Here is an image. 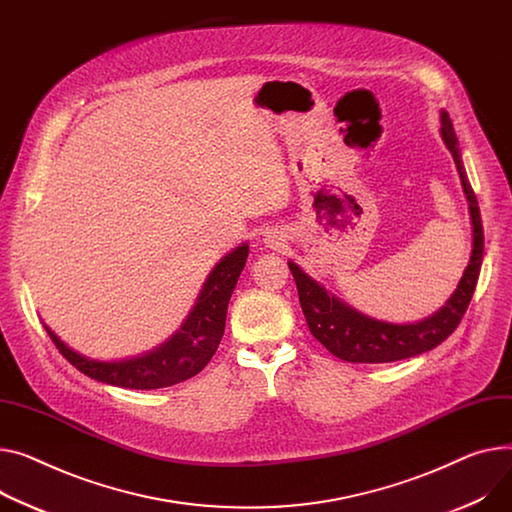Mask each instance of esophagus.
I'll use <instances>...</instances> for the list:
<instances>
[{"mask_svg": "<svg viewBox=\"0 0 512 512\" xmlns=\"http://www.w3.org/2000/svg\"><path fill=\"white\" fill-rule=\"evenodd\" d=\"M265 245L271 249H278L282 245V238L276 232H267L265 234Z\"/></svg>", "mask_w": 512, "mask_h": 512, "instance_id": "1", "label": "esophagus"}]
</instances>
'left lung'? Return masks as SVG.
Segmentation results:
<instances>
[{"label":"left lung","mask_w":512,"mask_h":512,"mask_svg":"<svg viewBox=\"0 0 512 512\" xmlns=\"http://www.w3.org/2000/svg\"><path fill=\"white\" fill-rule=\"evenodd\" d=\"M440 123H442L440 127L442 140H445L449 152L453 154L465 197L469 201V214H471V226H473V249L469 257V265L463 271V278L457 290L453 292V296L447 300V304L442 306V309H438L432 317L424 321L405 323V325L372 319L352 309L350 304L339 300L331 292H327L311 276H306L294 261H288V267L292 271L296 288H298L302 313L306 323H309L311 333L333 356L342 358L346 362L377 364V362H395V360L424 354L445 342V339L457 329L471 302L475 284H478V278H480L482 259H484L482 216H480L478 197H475L467 181V173L463 168V160L459 152V142L447 111L440 113Z\"/></svg>","instance_id":"8db88e82"}]
</instances>
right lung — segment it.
<instances>
[{
    "mask_svg": "<svg viewBox=\"0 0 512 512\" xmlns=\"http://www.w3.org/2000/svg\"><path fill=\"white\" fill-rule=\"evenodd\" d=\"M247 257L249 245H241L228 253L212 269V274L199 292L193 311L181 329L160 348L144 356L119 362L90 360L74 352L70 346H65L47 325L45 329L63 358L94 381L142 391L183 383L206 368V364L216 354L226 327L228 302L238 276H241L247 263Z\"/></svg>",
    "mask_w": 512,
    "mask_h": 512,
    "instance_id": "add662e5",
    "label": "right lung"
}]
</instances>
